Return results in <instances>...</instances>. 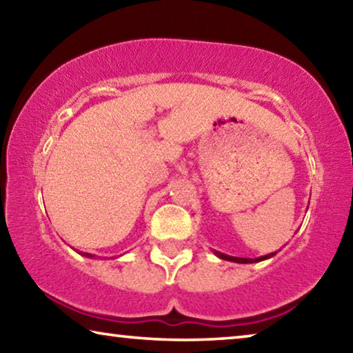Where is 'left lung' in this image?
I'll return each instance as SVG.
<instances>
[{
    "mask_svg": "<svg viewBox=\"0 0 353 353\" xmlns=\"http://www.w3.org/2000/svg\"><path fill=\"white\" fill-rule=\"evenodd\" d=\"M276 254V252H274ZM274 254H270V255H265V256H259V259H240V256H230V255H224V254H221V252H216V255L219 256V259H223V260H229V261H235V263H254V261H261V260H266V259H270V256H272Z\"/></svg>",
    "mask_w": 353,
    "mask_h": 353,
    "instance_id": "left-lung-1",
    "label": "left lung"
}]
</instances>
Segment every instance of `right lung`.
<instances>
[{
	"label": "right lung",
	"mask_w": 353,
	"mask_h": 353,
	"mask_svg": "<svg viewBox=\"0 0 353 353\" xmlns=\"http://www.w3.org/2000/svg\"><path fill=\"white\" fill-rule=\"evenodd\" d=\"M79 254H81V255H85V256H88V259H93V256H94V255H92V254H82V252H79Z\"/></svg>",
	"instance_id": "right-lung-1"
}]
</instances>
